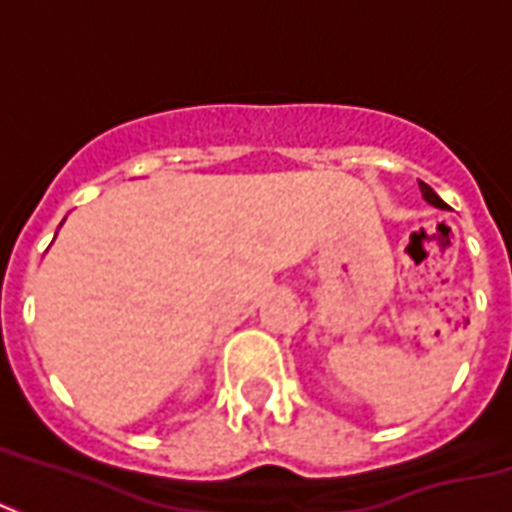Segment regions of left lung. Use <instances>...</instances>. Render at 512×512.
Returning <instances> with one entry per match:
<instances>
[{"label": "left lung", "mask_w": 512, "mask_h": 512, "mask_svg": "<svg viewBox=\"0 0 512 512\" xmlns=\"http://www.w3.org/2000/svg\"><path fill=\"white\" fill-rule=\"evenodd\" d=\"M419 190H421V195H424V201H427V204H432V206H435V209H448L446 201H443V198H440V195L435 193V190H432V187H429V185L419 182Z\"/></svg>", "instance_id": "obj_1"}]
</instances>
